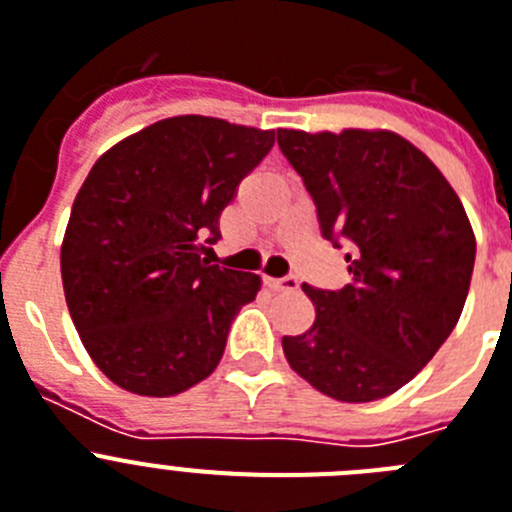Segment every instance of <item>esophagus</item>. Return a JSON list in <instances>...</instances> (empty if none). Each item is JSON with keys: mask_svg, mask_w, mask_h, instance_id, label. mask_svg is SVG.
Segmentation results:
<instances>
[{"mask_svg": "<svg viewBox=\"0 0 512 512\" xmlns=\"http://www.w3.org/2000/svg\"><path fill=\"white\" fill-rule=\"evenodd\" d=\"M265 283H268L270 288H275V291H299L301 281L296 278V275H286V278H265Z\"/></svg>", "mask_w": 512, "mask_h": 512, "instance_id": "obj_1", "label": "esophagus"}]
</instances>
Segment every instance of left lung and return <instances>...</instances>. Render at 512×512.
I'll list each match as a JSON object with an SVG mask.
<instances>
[{
  "label": "left lung",
  "mask_w": 512,
  "mask_h": 512,
  "mask_svg": "<svg viewBox=\"0 0 512 512\" xmlns=\"http://www.w3.org/2000/svg\"><path fill=\"white\" fill-rule=\"evenodd\" d=\"M317 206L322 237L348 244L350 283L306 286L317 319L283 337L291 368L340 402L402 389L438 353L464 309L477 242L459 195L391 131H278Z\"/></svg>",
  "instance_id": "obj_1"
}]
</instances>
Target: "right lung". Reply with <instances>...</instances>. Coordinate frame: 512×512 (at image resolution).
I'll use <instances>...</instances> for the list:
<instances>
[{
    "instance_id": "right-lung-1",
    "label": "right lung",
    "mask_w": 512,
    "mask_h": 512,
    "mask_svg": "<svg viewBox=\"0 0 512 512\" xmlns=\"http://www.w3.org/2000/svg\"><path fill=\"white\" fill-rule=\"evenodd\" d=\"M275 131L180 115L105 151L71 206L61 247L66 304L110 381L170 397L219 366L260 275L213 265L221 211Z\"/></svg>"
}]
</instances>
